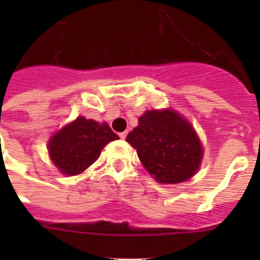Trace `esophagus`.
I'll return each mask as SVG.
<instances>
[{"instance_id": "34e87169", "label": "esophagus", "mask_w": 260, "mask_h": 260, "mask_svg": "<svg viewBox=\"0 0 260 260\" xmlns=\"http://www.w3.org/2000/svg\"><path fill=\"white\" fill-rule=\"evenodd\" d=\"M119 138H121V139H125L126 138V135H127V132H123V133H119Z\"/></svg>"}]
</instances>
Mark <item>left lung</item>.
Wrapping results in <instances>:
<instances>
[{"mask_svg":"<svg viewBox=\"0 0 260 260\" xmlns=\"http://www.w3.org/2000/svg\"><path fill=\"white\" fill-rule=\"evenodd\" d=\"M126 142L146 171L160 183L190 180L201 167L203 147L191 123L172 109L147 110Z\"/></svg>","mask_w":260,"mask_h":260,"instance_id":"obj_1","label":"left lung"}]
</instances>
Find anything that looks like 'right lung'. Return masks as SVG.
Here are the masks:
<instances>
[{"label": "right lung", "instance_id": "right-lung-1", "mask_svg": "<svg viewBox=\"0 0 260 260\" xmlns=\"http://www.w3.org/2000/svg\"><path fill=\"white\" fill-rule=\"evenodd\" d=\"M118 139L107 122L78 117L48 142L50 160L66 176H77L92 165L109 142Z\"/></svg>", "mask_w": 260, "mask_h": 260}]
</instances>
